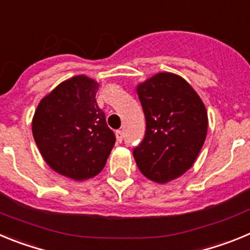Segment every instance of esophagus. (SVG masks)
<instances>
[{"label":"esophagus","instance_id":"esophagus-1","mask_svg":"<svg viewBox=\"0 0 250 250\" xmlns=\"http://www.w3.org/2000/svg\"><path fill=\"white\" fill-rule=\"evenodd\" d=\"M123 131H121V130H118V131H116V140H118L119 143H121V141H123Z\"/></svg>","mask_w":250,"mask_h":250}]
</instances>
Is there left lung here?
<instances>
[{
  "label": "left lung",
  "mask_w": 250,
  "mask_h": 250,
  "mask_svg": "<svg viewBox=\"0 0 250 250\" xmlns=\"http://www.w3.org/2000/svg\"><path fill=\"white\" fill-rule=\"evenodd\" d=\"M146 120L145 138L134 149L143 175L159 184L190 169L204 145L208 114L200 96L182 76L159 72L136 86Z\"/></svg>",
  "instance_id": "left-lung-1"
}]
</instances>
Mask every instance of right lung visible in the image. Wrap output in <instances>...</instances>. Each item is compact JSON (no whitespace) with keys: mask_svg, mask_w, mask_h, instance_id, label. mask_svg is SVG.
<instances>
[{"mask_svg":"<svg viewBox=\"0 0 250 250\" xmlns=\"http://www.w3.org/2000/svg\"><path fill=\"white\" fill-rule=\"evenodd\" d=\"M98 90L91 77H71L41 99L32 118V135L46 164L79 182L100 173L115 144L96 103Z\"/></svg>","mask_w":250,"mask_h":250,"instance_id":"right-lung-1","label":"right lung"}]
</instances>
